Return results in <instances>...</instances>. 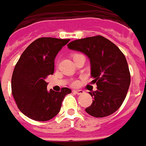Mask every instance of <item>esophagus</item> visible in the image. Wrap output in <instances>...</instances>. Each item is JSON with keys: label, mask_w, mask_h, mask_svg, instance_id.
Listing matches in <instances>:
<instances>
[{"label": "esophagus", "mask_w": 146, "mask_h": 146, "mask_svg": "<svg viewBox=\"0 0 146 146\" xmlns=\"http://www.w3.org/2000/svg\"><path fill=\"white\" fill-rule=\"evenodd\" d=\"M73 92H74V93H75L76 94H77V95H81V94H83L84 93H85V92H84L83 90H73Z\"/></svg>", "instance_id": "esophagus-1"}]
</instances>
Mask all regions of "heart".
<instances>
[{
  "label": "heart",
  "instance_id": "b5f03b06",
  "mask_svg": "<svg viewBox=\"0 0 146 146\" xmlns=\"http://www.w3.org/2000/svg\"><path fill=\"white\" fill-rule=\"evenodd\" d=\"M76 55H77V54H75V55H74V56H76ZM77 82H73V86H76V85H77Z\"/></svg>",
  "mask_w": 146,
  "mask_h": 146
}]
</instances>
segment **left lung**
<instances>
[{"mask_svg": "<svg viewBox=\"0 0 146 146\" xmlns=\"http://www.w3.org/2000/svg\"><path fill=\"white\" fill-rule=\"evenodd\" d=\"M68 48L90 58L92 83H96L97 90L90 92L94 100L86 113L95 117L113 113L122 105L130 85L125 55L116 44L100 35L73 40Z\"/></svg>", "mask_w": 146, "mask_h": 146, "instance_id": "left-lung-1", "label": "left lung"}]
</instances>
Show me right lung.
I'll use <instances>...</instances> for the list:
<instances>
[{
    "mask_svg": "<svg viewBox=\"0 0 146 146\" xmlns=\"http://www.w3.org/2000/svg\"><path fill=\"white\" fill-rule=\"evenodd\" d=\"M69 39L40 37L28 46L16 64L11 81L12 94L18 109L28 117L45 121L60 112L69 88L47 90L46 78L54 72L56 54Z\"/></svg>",
    "mask_w": 146,
    "mask_h": 146,
    "instance_id": "add662e5",
    "label": "right lung"
}]
</instances>
